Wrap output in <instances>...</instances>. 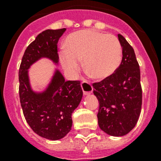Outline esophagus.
<instances>
[{
	"mask_svg": "<svg viewBox=\"0 0 161 161\" xmlns=\"http://www.w3.org/2000/svg\"><path fill=\"white\" fill-rule=\"evenodd\" d=\"M81 87H82V89H83L84 95L90 94L93 92V86H92L90 83H88L87 81H83L82 83H81Z\"/></svg>",
	"mask_w": 161,
	"mask_h": 161,
	"instance_id": "esophagus-1",
	"label": "esophagus"
}]
</instances>
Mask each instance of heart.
Listing matches in <instances>:
<instances>
[{"label":"heart","mask_w":161,"mask_h":161,"mask_svg":"<svg viewBox=\"0 0 161 161\" xmlns=\"http://www.w3.org/2000/svg\"><path fill=\"white\" fill-rule=\"evenodd\" d=\"M64 49L60 53L61 64L72 76L78 73L80 61L83 59L84 68L93 78L104 79L117 70L122 60L119 39L92 30H83L70 35Z\"/></svg>","instance_id":"1"}]
</instances>
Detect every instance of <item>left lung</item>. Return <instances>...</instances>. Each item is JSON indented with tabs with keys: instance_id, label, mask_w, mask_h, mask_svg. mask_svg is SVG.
I'll use <instances>...</instances> for the list:
<instances>
[{
	"instance_id": "obj_1",
	"label": "left lung",
	"mask_w": 161,
	"mask_h": 161,
	"mask_svg": "<svg viewBox=\"0 0 161 161\" xmlns=\"http://www.w3.org/2000/svg\"><path fill=\"white\" fill-rule=\"evenodd\" d=\"M118 37L123 53L119 67L111 76L93 83L99 102L98 125L112 136L127 135L135 128L142 105L140 70L135 51L122 35L118 34Z\"/></svg>"
}]
</instances>
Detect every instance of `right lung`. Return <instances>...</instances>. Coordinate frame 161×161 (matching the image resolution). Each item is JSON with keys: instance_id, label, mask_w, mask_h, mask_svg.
<instances>
[{"instance_id": "add662e5", "label": "right lung", "mask_w": 161, "mask_h": 161, "mask_svg": "<svg viewBox=\"0 0 161 161\" xmlns=\"http://www.w3.org/2000/svg\"><path fill=\"white\" fill-rule=\"evenodd\" d=\"M66 28L46 30L26 47L19 68V96L24 117L31 130L41 137L60 140L71 130L72 114L80 103V81H65L55 71L46 90L36 93L31 88L28 69L42 58L58 63V42Z\"/></svg>"}]
</instances>
